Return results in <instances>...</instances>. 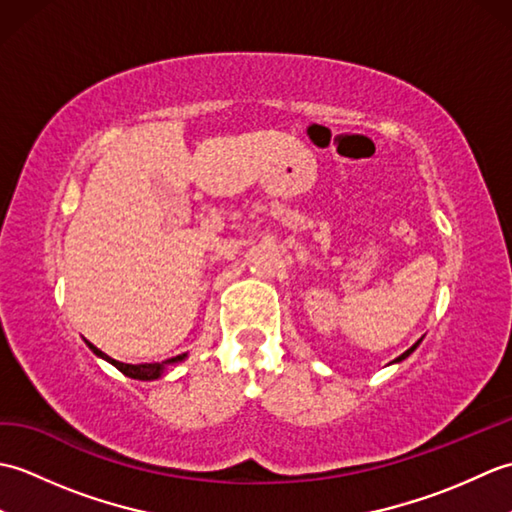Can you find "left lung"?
<instances>
[{
  "mask_svg": "<svg viewBox=\"0 0 512 512\" xmlns=\"http://www.w3.org/2000/svg\"><path fill=\"white\" fill-rule=\"evenodd\" d=\"M418 343H420V341H418ZM418 343H416V345H411V347H409V350H407L405 354H400V356L396 358V361H394V363H400V361H405V358H407V356H409V354H411L413 350H416V347H418Z\"/></svg>",
  "mask_w": 512,
  "mask_h": 512,
  "instance_id": "1",
  "label": "left lung"
}]
</instances>
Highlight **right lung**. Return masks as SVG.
Segmentation results:
<instances>
[{"instance_id": "right-lung-1", "label": "right lung", "mask_w": 512, "mask_h": 512, "mask_svg": "<svg viewBox=\"0 0 512 512\" xmlns=\"http://www.w3.org/2000/svg\"><path fill=\"white\" fill-rule=\"evenodd\" d=\"M90 345V350L96 354V356H101V358H105L107 363H112L118 372H123L125 376H129V378H136V380H156V378H160L162 376V372H165V367L167 365H171V363H180V361H184V358H187V354H180V356H173V358H169V361H165V363H143V365H129V363H121V361H114L112 356H107V354H103L99 347H94L90 341H85Z\"/></svg>"}]
</instances>
